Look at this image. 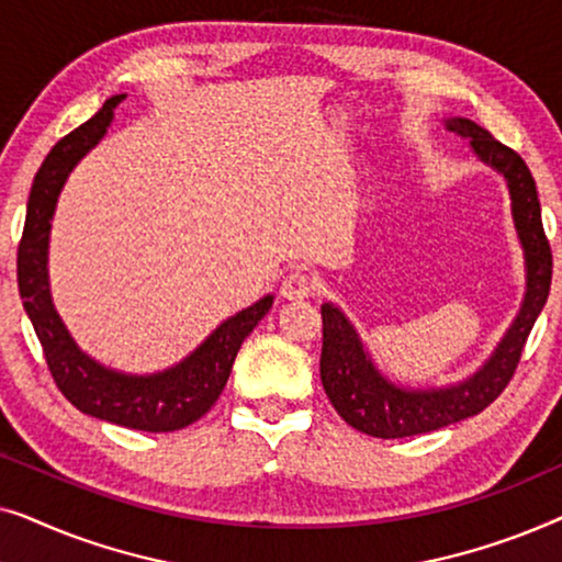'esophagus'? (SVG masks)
Returning <instances> with one entry per match:
<instances>
[{"mask_svg":"<svg viewBox=\"0 0 562 562\" xmlns=\"http://www.w3.org/2000/svg\"><path fill=\"white\" fill-rule=\"evenodd\" d=\"M314 291H317V283L302 271L289 273L281 283V296L286 299V302H304V299L314 296Z\"/></svg>","mask_w":562,"mask_h":562,"instance_id":"obj_1","label":"esophagus"}]
</instances>
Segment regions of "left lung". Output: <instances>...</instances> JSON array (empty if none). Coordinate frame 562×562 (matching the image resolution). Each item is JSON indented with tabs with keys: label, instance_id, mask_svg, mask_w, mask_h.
I'll list each match as a JSON object with an SVG mask.
<instances>
[{
	"label": "left lung",
	"instance_id": "8db88e82",
	"mask_svg": "<svg viewBox=\"0 0 562 562\" xmlns=\"http://www.w3.org/2000/svg\"><path fill=\"white\" fill-rule=\"evenodd\" d=\"M442 122L450 133L471 143L473 156L494 168L509 189L512 222L525 256V296L517 317L512 319L486 363L468 379L437 389L402 386L383 375L363 337L340 306L333 302L322 304L319 375L325 394L350 427L381 440L435 432L486 409L512 381L527 337L550 294L552 252L542 229L540 199L527 164L473 120L448 117Z\"/></svg>",
	"mask_w": 562,
	"mask_h": 562
}]
</instances>
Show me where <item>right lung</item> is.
<instances>
[{
  "mask_svg": "<svg viewBox=\"0 0 562 562\" xmlns=\"http://www.w3.org/2000/svg\"><path fill=\"white\" fill-rule=\"evenodd\" d=\"M122 99L125 94L106 99L94 117L53 145L41 171L35 173L18 248V286L22 306L43 345L53 381L76 409L143 432H173L212 409L233 371L237 350L271 310L273 296L258 299L248 310L227 317L194 352L158 373L137 375L117 371L99 363L76 345L50 296V222L68 173L106 135Z\"/></svg>",
  "mask_w": 562,
  "mask_h": 562,
  "instance_id": "1",
  "label": "right lung"
}]
</instances>
